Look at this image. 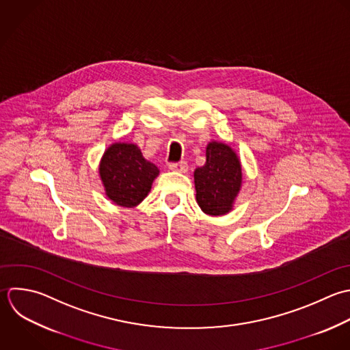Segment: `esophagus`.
<instances>
[{"mask_svg": "<svg viewBox=\"0 0 350 350\" xmlns=\"http://www.w3.org/2000/svg\"><path fill=\"white\" fill-rule=\"evenodd\" d=\"M169 169L174 170V172H180V173H187L188 172V165L187 162H177V163H169Z\"/></svg>", "mask_w": 350, "mask_h": 350, "instance_id": "obj_1", "label": "esophagus"}]
</instances>
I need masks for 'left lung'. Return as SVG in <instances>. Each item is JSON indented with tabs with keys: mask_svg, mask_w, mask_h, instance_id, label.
I'll list each match as a JSON object with an SVG mask.
<instances>
[{
	"mask_svg": "<svg viewBox=\"0 0 350 350\" xmlns=\"http://www.w3.org/2000/svg\"><path fill=\"white\" fill-rule=\"evenodd\" d=\"M196 202L207 215H225L234 207L243 185V167L237 152L226 143L211 140L206 163L193 172Z\"/></svg>",
	"mask_w": 350,
	"mask_h": 350,
	"instance_id": "8db88e82",
	"label": "left lung"
}]
</instances>
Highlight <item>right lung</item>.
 <instances>
[{
    "instance_id": "add662e5",
    "label": "right lung",
    "mask_w": 350,
    "mask_h": 350,
    "mask_svg": "<svg viewBox=\"0 0 350 350\" xmlns=\"http://www.w3.org/2000/svg\"><path fill=\"white\" fill-rule=\"evenodd\" d=\"M99 177L105 195L121 207L139 206L151 191L159 169L147 161L137 144L114 142L103 152L99 162Z\"/></svg>"
}]
</instances>
